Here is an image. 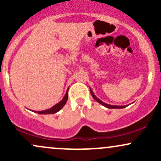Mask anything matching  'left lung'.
Returning <instances> with one entry per match:
<instances>
[{
    "instance_id": "obj_1",
    "label": "left lung",
    "mask_w": 161,
    "mask_h": 161,
    "mask_svg": "<svg viewBox=\"0 0 161 161\" xmlns=\"http://www.w3.org/2000/svg\"><path fill=\"white\" fill-rule=\"evenodd\" d=\"M90 92H91V94H92V97H94V99H95V101H97L98 103H100V104H101V105L106 107V108H110V109H117V108L119 109V108H125V107H126V105H125V106H116V105H110V104H106V103H104L103 101H101V100H99L97 97H96V96L95 95V94L93 93V92H92V90L91 89V88H90Z\"/></svg>"
}]
</instances>
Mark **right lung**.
<instances>
[{"mask_svg":"<svg viewBox=\"0 0 161 161\" xmlns=\"http://www.w3.org/2000/svg\"><path fill=\"white\" fill-rule=\"evenodd\" d=\"M69 90V89H68ZM68 90L66 92L65 96L64 97L61 101L58 103V104H55L54 106L52 107L51 108L48 109V110H42V111H37V113L39 114H55V113L58 112L59 110H60L63 108V107L66 104V101H67L68 99ZM36 112V111H34Z\"/></svg>","mask_w":161,"mask_h":161,"instance_id":"obj_1","label":"right lung"}]
</instances>
